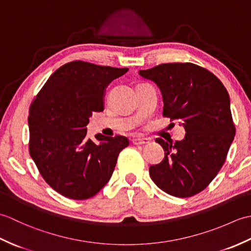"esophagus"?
Returning a JSON list of instances; mask_svg holds the SVG:
<instances>
[{"mask_svg": "<svg viewBox=\"0 0 251 251\" xmlns=\"http://www.w3.org/2000/svg\"><path fill=\"white\" fill-rule=\"evenodd\" d=\"M131 141L135 146H142V145H147V143H149V140L145 139V138H134Z\"/></svg>", "mask_w": 251, "mask_h": 251, "instance_id": "34e87169", "label": "esophagus"}]
</instances>
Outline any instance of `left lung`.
I'll list each match as a JSON object with an SVG mask.
<instances>
[{"instance_id": "8db88e82", "label": "left lung", "mask_w": 251, "mask_h": 251, "mask_svg": "<svg viewBox=\"0 0 251 251\" xmlns=\"http://www.w3.org/2000/svg\"><path fill=\"white\" fill-rule=\"evenodd\" d=\"M139 75L156 84L164 116L178 120L185 130L180 141L155 140L165 156L149 168L151 179L176 197L200 193L219 173L235 136L230 96L216 75L189 62L163 63Z\"/></svg>"}]
</instances>
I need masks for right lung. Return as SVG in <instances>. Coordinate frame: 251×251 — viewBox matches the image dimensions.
Segmentation results:
<instances>
[{
    "mask_svg": "<svg viewBox=\"0 0 251 251\" xmlns=\"http://www.w3.org/2000/svg\"><path fill=\"white\" fill-rule=\"evenodd\" d=\"M128 68L66 63L51 74L29 110L30 155L58 193L87 200L108 183L126 137H86L93 112L104 109L105 88Z\"/></svg>",
    "mask_w": 251,
    "mask_h": 251,
    "instance_id": "obj_1",
    "label": "right lung"
}]
</instances>
